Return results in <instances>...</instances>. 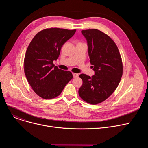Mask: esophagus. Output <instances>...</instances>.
Wrapping results in <instances>:
<instances>
[{
	"label": "esophagus",
	"mask_w": 148,
	"mask_h": 148,
	"mask_svg": "<svg viewBox=\"0 0 148 148\" xmlns=\"http://www.w3.org/2000/svg\"><path fill=\"white\" fill-rule=\"evenodd\" d=\"M73 77H74V78H77V77H78V74H77V73H73Z\"/></svg>",
	"instance_id": "1"
}]
</instances>
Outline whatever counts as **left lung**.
I'll use <instances>...</instances> for the list:
<instances>
[{
  "label": "left lung",
  "instance_id": "obj_1",
  "mask_svg": "<svg viewBox=\"0 0 148 148\" xmlns=\"http://www.w3.org/2000/svg\"><path fill=\"white\" fill-rule=\"evenodd\" d=\"M86 37L91 67L92 77L81 74L82 85L78 91L84 101L92 105L107 99L118 87L123 74L121 56L114 40L97 29L81 31Z\"/></svg>",
  "mask_w": 148,
  "mask_h": 148
}]
</instances>
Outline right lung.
Here are the masks:
<instances>
[{"instance_id": "right-lung-1", "label": "right lung", "mask_w": 148, "mask_h": 148, "mask_svg": "<svg viewBox=\"0 0 148 148\" xmlns=\"http://www.w3.org/2000/svg\"><path fill=\"white\" fill-rule=\"evenodd\" d=\"M76 30L49 28L37 33L29 44L24 59L26 78L34 92L43 99L58 97L73 78L72 73L54 66L60 50Z\"/></svg>"}]
</instances>
